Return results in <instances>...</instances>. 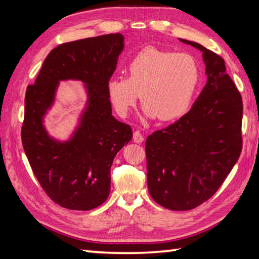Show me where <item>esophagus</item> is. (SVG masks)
I'll list each match as a JSON object with an SVG mask.
<instances>
[{"label":"esophagus","mask_w":259,"mask_h":259,"mask_svg":"<svg viewBox=\"0 0 259 259\" xmlns=\"http://www.w3.org/2000/svg\"><path fill=\"white\" fill-rule=\"evenodd\" d=\"M134 142L135 143H143L144 142V136L139 133V131H135L134 134Z\"/></svg>","instance_id":"1"}]
</instances>
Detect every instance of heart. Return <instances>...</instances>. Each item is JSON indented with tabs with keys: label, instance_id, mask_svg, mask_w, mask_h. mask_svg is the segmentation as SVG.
Returning <instances> with one entry per match:
<instances>
[{
	"label": "heart",
	"instance_id": "obj_1",
	"mask_svg": "<svg viewBox=\"0 0 259 259\" xmlns=\"http://www.w3.org/2000/svg\"><path fill=\"white\" fill-rule=\"evenodd\" d=\"M200 75V66L192 55L148 47L129 61L125 78L113 77L107 82V94L121 116H126L139 94L146 116L169 122L190 109Z\"/></svg>",
	"mask_w": 259,
	"mask_h": 259
}]
</instances>
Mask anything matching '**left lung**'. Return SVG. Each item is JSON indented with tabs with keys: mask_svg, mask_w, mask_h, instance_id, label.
I'll return each mask as SVG.
<instances>
[{
	"mask_svg": "<svg viewBox=\"0 0 259 259\" xmlns=\"http://www.w3.org/2000/svg\"><path fill=\"white\" fill-rule=\"evenodd\" d=\"M207 83L190 111L146 139L147 187L156 203L191 210L216 193L238 162L242 137V99L222 57L196 42Z\"/></svg>",
	"mask_w": 259,
	"mask_h": 259,
	"instance_id": "1",
	"label": "left lung"
}]
</instances>
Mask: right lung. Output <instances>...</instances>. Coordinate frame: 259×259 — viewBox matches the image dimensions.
Wrapping results in <instances>:
<instances>
[{
    "mask_svg": "<svg viewBox=\"0 0 259 259\" xmlns=\"http://www.w3.org/2000/svg\"><path fill=\"white\" fill-rule=\"evenodd\" d=\"M124 49L122 34L60 45L50 51L26 90L21 140L29 164L52 201L71 210H91L107 200L116 153L133 138L129 124L112 115L107 82ZM80 80L87 102L68 140L49 134L44 117L61 80Z\"/></svg>",
    "mask_w": 259,
    "mask_h": 259,
    "instance_id": "right-lung-1",
    "label": "right lung"
}]
</instances>
